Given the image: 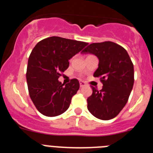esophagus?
I'll use <instances>...</instances> for the list:
<instances>
[{
    "instance_id": "1",
    "label": "esophagus",
    "mask_w": 153,
    "mask_h": 153,
    "mask_svg": "<svg viewBox=\"0 0 153 153\" xmlns=\"http://www.w3.org/2000/svg\"><path fill=\"white\" fill-rule=\"evenodd\" d=\"M79 86H80V87H83V86H86V83H85L83 81H80V82H79Z\"/></svg>"
}]
</instances>
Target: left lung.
I'll return each instance as SVG.
<instances>
[{"instance_id": "left-lung-1", "label": "left lung", "mask_w": 153, "mask_h": 153, "mask_svg": "<svg viewBox=\"0 0 153 153\" xmlns=\"http://www.w3.org/2000/svg\"><path fill=\"white\" fill-rule=\"evenodd\" d=\"M82 53H92L99 59V67L93 76L100 77L102 88L92 86L87 98V109L100 120L116 117L126 106L134 83V68L127 51L111 41L93 43Z\"/></svg>"}]
</instances>
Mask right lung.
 I'll return each instance as SVG.
<instances>
[{"label":"right lung","instance_id":"right-lung-1","mask_svg":"<svg viewBox=\"0 0 153 153\" xmlns=\"http://www.w3.org/2000/svg\"><path fill=\"white\" fill-rule=\"evenodd\" d=\"M87 43L51 36L38 42L31 52L27 68V82L31 100L46 117H56L67 111L71 99L79 88L78 79L64 86L58 78L69 67V60Z\"/></svg>","mask_w":153,"mask_h":153}]
</instances>
